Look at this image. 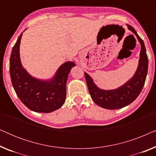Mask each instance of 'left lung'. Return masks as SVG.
Wrapping results in <instances>:
<instances>
[{
  "label": "left lung",
  "instance_id": "1",
  "mask_svg": "<svg viewBox=\"0 0 156 156\" xmlns=\"http://www.w3.org/2000/svg\"><path fill=\"white\" fill-rule=\"evenodd\" d=\"M127 26L128 28L136 35L141 45L139 65L137 71L132 79L116 89L108 91L102 90L96 86L92 79L89 74L84 72L87 87L93 101L97 105L107 109L121 108L132 103L141 91L148 72V59L144 42L133 27L129 25H127Z\"/></svg>",
  "mask_w": 156,
  "mask_h": 156
}]
</instances>
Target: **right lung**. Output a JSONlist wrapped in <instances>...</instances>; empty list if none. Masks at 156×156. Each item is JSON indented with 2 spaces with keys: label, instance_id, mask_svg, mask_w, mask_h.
I'll use <instances>...</instances> for the list:
<instances>
[{
  "label": "right lung",
  "instance_id": "obj_1",
  "mask_svg": "<svg viewBox=\"0 0 156 156\" xmlns=\"http://www.w3.org/2000/svg\"><path fill=\"white\" fill-rule=\"evenodd\" d=\"M22 35L12 48L10 58V74L15 91L20 101L33 112L50 113L58 109L65 101L68 75L75 65L72 62L63 64L49 82L32 77L20 63L19 48Z\"/></svg>",
  "mask_w": 156,
  "mask_h": 156
}]
</instances>
